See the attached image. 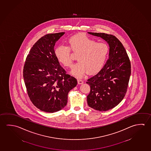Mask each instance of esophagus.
<instances>
[{
  "mask_svg": "<svg viewBox=\"0 0 151 151\" xmlns=\"http://www.w3.org/2000/svg\"><path fill=\"white\" fill-rule=\"evenodd\" d=\"M77 82H78V84H83V81L82 80H81V79H78V80H77Z\"/></svg>",
  "mask_w": 151,
  "mask_h": 151,
  "instance_id": "34e87169",
  "label": "esophagus"
}]
</instances>
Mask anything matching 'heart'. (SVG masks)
Listing matches in <instances>:
<instances>
[{"label":"heart","instance_id":"1","mask_svg":"<svg viewBox=\"0 0 151 151\" xmlns=\"http://www.w3.org/2000/svg\"><path fill=\"white\" fill-rule=\"evenodd\" d=\"M70 50L78 53V60L73 65L71 73L81 78L87 73L93 74L101 69L109 54V48L106 44L97 42L85 34L74 35L69 38L68 46L60 45L55 50L57 60L67 67H70L73 63Z\"/></svg>","mask_w":151,"mask_h":151}]
</instances>
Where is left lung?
<instances>
[{
	"instance_id": "left-lung-1",
	"label": "left lung",
	"mask_w": 151,
	"mask_h": 151,
	"mask_svg": "<svg viewBox=\"0 0 151 151\" xmlns=\"http://www.w3.org/2000/svg\"><path fill=\"white\" fill-rule=\"evenodd\" d=\"M103 38L109 46V59L96 75L87 79L91 87L88 105L99 111L114 108L126 94L131 73V62L126 50L115 36L105 33L88 32Z\"/></svg>"
}]
</instances>
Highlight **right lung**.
I'll use <instances>...</instances> for the list:
<instances>
[{
  "instance_id": "add662e5",
  "label": "right lung",
  "mask_w": 151,
  "mask_h": 151,
  "mask_svg": "<svg viewBox=\"0 0 151 151\" xmlns=\"http://www.w3.org/2000/svg\"><path fill=\"white\" fill-rule=\"evenodd\" d=\"M64 32L41 37L33 45L26 59L23 77L32 104L42 111H59L67 103L68 94L77 84L67 74L55 54L54 46Z\"/></svg>"
}]
</instances>
